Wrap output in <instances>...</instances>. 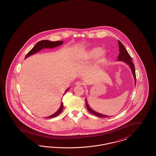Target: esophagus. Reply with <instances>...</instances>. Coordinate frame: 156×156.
Instances as JSON below:
<instances>
[{"mask_svg":"<svg viewBox=\"0 0 156 156\" xmlns=\"http://www.w3.org/2000/svg\"><path fill=\"white\" fill-rule=\"evenodd\" d=\"M75 85L77 86H80V85H82V83L81 81H77L75 82Z\"/></svg>","mask_w":156,"mask_h":156,"instance_id":"1","label":"esophagus"}]
</instances>
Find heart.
<instances>
[{
    "mask_svg": "<svg viewBox=\"0 0 156 156\" xmlns=\"http://www.w3.org/2000/svg\"><path fill=\"white\" fill-rule=\"evenodd\" d=\"M106 57V52L104 50H101V48L95 47L90 49L83 55V58L93 59L97 58L99 63L104 62Z\"/></svg>",
    "mask_w": 156,
    "mask_h": 156,
    "instance_id": "heart-1",
    "label": "heart"
}]
</instances>
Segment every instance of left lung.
I'll return each mask as SVG.
<instances>
[{"mask_svg":"<svg viewBox=\"0 0 156 156\" xmlns=\"http://www.w3.org/2000/svg\"><path fill=\"white\" fill-rule=\"evenodd\" d=\"M118 42H119V51H120L119 56L118 57V60L119 61H123L126 63H127L128 65H129V66H130V68H131V70L132 71V73L133 74L134 78L135 83H136V76L134 65V64L133 63V62H132V58L130 57L129 54L127 51V50H126L125 47H124L123 44L120 41H118ZM86 105H87V109L88 110V111L90 112L93 115L97 116L98 117H100V118H108V117H109V116L104 115H102L101 113H97L96 112L93 111L89 107L88 104L87 103V100H86Z\"/></svg>","mask_w":156,"mask_h":156,"instance_id":"1","label":"left lung"}]
</instances>
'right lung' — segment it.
I'll return each instance as SVG.
<instances>
[{
    "label": "right lung",
    "instance_id": "1",
    "mask_svg": "<svg viewBox=\"0 0 156 156\" xmlns=\"http://www.w3.org/2000/svg\"><path fill=\"white\" fill-rule=\"evenodd\" d=\"M63 43V41H49V40H41V41H40L39 42H38L36 44L34 45V47L30 50L29 52H28L25 57V58H26L27 57H29L30 55L36 53V52L39 51L40 50H41L42 48H54V47H56L58 45L62 44ZM69 88L66 90L65 92H66L67 90L69 89ZM63 108H64V105H63V103L61 102V106H60V108H59V109L55 113H54L52 115L47 117V118H54V117H56L58 115H59V114L61 113V112L62 111V109H63Z\"/></svg>",
    "mask_w": 156,
    "mask_h": 156
}]
</instances>
